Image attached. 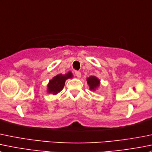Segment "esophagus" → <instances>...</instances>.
<instances>
[{"instance_id": "esophagus-1", "label": "esophagus", "mask_w": 152, "mask_h": 152, "mask_svg": "<svg viewBox=\"0 0 152 152\" xmlns=\"http://www.w3.org/2000/svg\"><path fill=\"white\" fill-rule=\"evenodd\" d=\"M75 75H76L78 78L81 77V73L79 71H75Z\"/></svg>"}]
</instances>
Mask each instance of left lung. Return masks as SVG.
Listing matches in <instances>:
<instances>
[{"instance_id":"1","label":"left lung","mask_w":152,"mask_h":152,"mask_svg":"<svg viewBox=\"0 0 152 152\" xmlns=\"http://www.w3.org/2000/svg\"><path fill=\"white\" fill-rule=\"evenodd\" d=\"M87 82H88V85H89L90 89L93 90V91H94L99 85V80L96 76H94L88 78L87 79Z\"/></svg>"}]
</instances>
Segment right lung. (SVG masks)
Here are the masks:
<instances>
[{
    "label": "right lung",
    "instance_id": "obj_1",
    "mask_svg": "<svg viewBox=\"0 0 152 152\" xmlns=\"http://www.w3.org/2000/svg\"><path fill=\"white\" fill-rule=\"evenodd\" d=\"M72 76L73 75L70 72L65 75L59 74L56 76L52 80L50 81V83L48 84V93H52L53 94H58L64 88L66 79L71 78Z\"/></svg>",
    "mask_w": 152,
    "mask_h": 152
}]
</instances>
